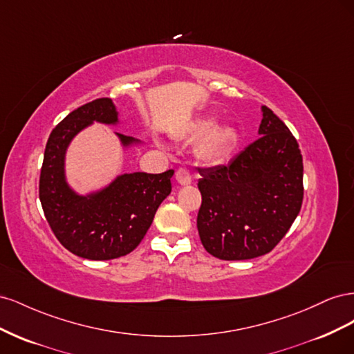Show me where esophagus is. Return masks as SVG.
Here are the masks:
<instances>
[{"mask_svg":"<svg viewBox=\"0 0 354 354\" xmlns=\"http://www.w3.org/2000/svg\"><path fill=\"white\" fill-rule=\"evenodd\" d=\"M176 178L180 185L183 186H187L192 183V177H190V173L186 169V168H178L176 171Z\"/></svg>","mask_w":354,"mask_h":354,"instance_id":"esophagus-1","label":"esophagus"}]
</instances>
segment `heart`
Returning a JSON list of instances; mask_svg holds the SVG:
<instances>
[{
	"label": "heart",
	"mask_w": 354,
	"mask_h": 354,
	"mask_svg": "<svg viewBox=\"0 0 354 354\" xmlns=\"http://www.w3.org/2000/svg\"><path fill=\"white\" fill-rule=\"evenodd\" d=\"M214 125H216L214 118H203L192 124L185 133V138L189 142H196L207 136L199 147V158L208 164H217L223 160L236 142V131L233 127L221 125L212 130Z\"/></svg>",
	"instance_id": "1"
}]
</instances>
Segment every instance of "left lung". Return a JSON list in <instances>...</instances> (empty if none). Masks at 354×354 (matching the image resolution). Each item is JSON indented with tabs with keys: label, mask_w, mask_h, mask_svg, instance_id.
Listing matches in <instances>:
<instances>
[{
	"label": "left lung",
	"mask_w": 354,
	"mask_h": 354,
	"mask_svg": "<svg viewBox=\"0 0 354 354\" xmlns=\"http://www.w3.org/2000/svg\"><path fill=\"white\" fill-rule=\"evenodd\" d=\"M259 134L227 165L199 168V238L220 260L270 252L301 209L303 156L295 137L267 106Z\"/></svg>",
	"instance_id": "left-lung-1"
}]
</instances>
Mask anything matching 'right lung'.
<instances>
[{
  "instance_id": "right-lung-1",
  "label": "right lung",
  "mask_w": 354,
  "mask_h": 354,
  "mask_svg": "<svg viewBox=\"0 0 354 354\" xmlns=\"http://www.w3.org/2000/svg\"><path fill=\"white\" fill-rule=\"evenodd\" d=\"M93 121H118L109 97L80 106L51 131L41 167L39 201L53 233L68 251L87 260H112L142 242L160 202L169 195L174 169L122 174L97 194L77 195L65 180V152L77 133ZM118 136L124 146L136 142Z\"/></svg>"
}]
</instances>
